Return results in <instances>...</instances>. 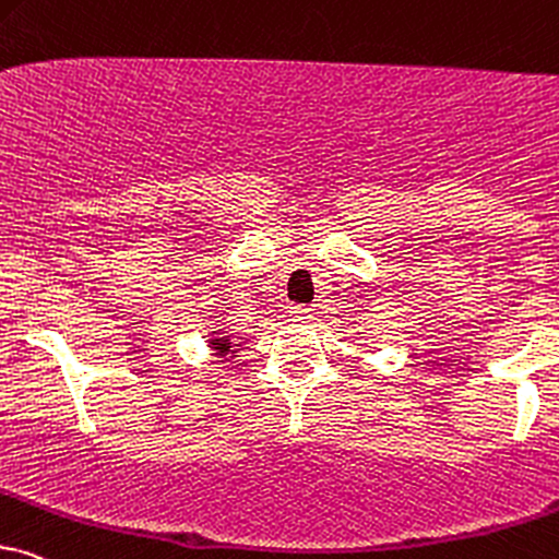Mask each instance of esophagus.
<instances>
[{
    "label": "esophagus",
    "mask_w": 559,
    "mask_h": 559,
    "mask_svg": "<svg viewBox=\"0 0 559 559\" xmlns=\"http://www.w3.org/2000/svg\"><path fill=\"white\" fill-rule=\"evenodd\" d=\"M289 318H293V321H308V318H313V308L293 306L289 308Z\"/></svg>",
    "instance_id": "1"
}]
</instances>
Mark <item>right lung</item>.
I'll use <instances>...</instances> for the list:
<instances>
[{
  "instance_id": "1",
  "label": "right lung",
  "mask_w": 559,
  "mask_h": 559,
  "mask_svg": "<svg viewBox=\"0 0 559 559\" xmlns=\"http://www.w3.org/2000/svg\"><path fill=\"white\" fill-rule=\"evenodd\" d=\"M213 349L221 354H228L230 352V342H228V336H223V338H213Z\"/></svg>"
}]
</instances>
